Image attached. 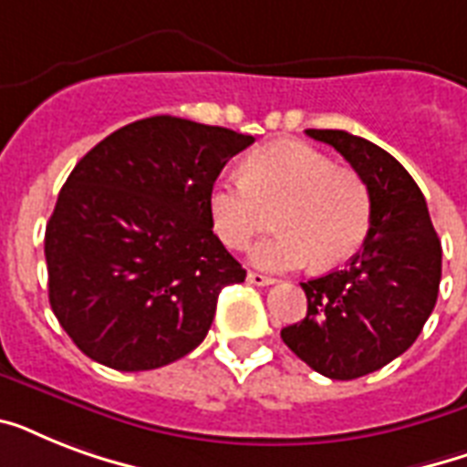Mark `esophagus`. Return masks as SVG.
I'll return each mask as SVG.
<instances>
[{"label": "esophagus", "mask_w": 467, "mask_h": 467, "mask_svg": "<svg viewBox=\"0 0 467 467\" xmlns=\"http://www.w3.org/2000/svg\"><path fill=\"white\" fill-rule=\"evenodd\" d=\"M247 281L252 285H271V284H276V278L264 276V274H259V271H249Z\"/></svg>", "instance_id": "1"}]
</instances>
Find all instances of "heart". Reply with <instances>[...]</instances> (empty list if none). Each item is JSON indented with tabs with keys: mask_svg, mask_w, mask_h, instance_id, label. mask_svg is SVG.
<instances>
[{
	"mask_svg": "<svg viewBox=\"0 0 467 467\" xmlns=\"http://www.w3.org/2000/svg\"><path fill=\"white\" fill-rule=\"evenodd\" d=\"M276 207L281 233L252 249V262L266 271L312 262L322 269L339 266L361 249L370 230L366 182L298 140L252 152L244 176H223L208 196L213 230L230 249L247 247Z\"/></svg>",
	"mask_w": 467,
	"mask_h": 467,
	"instance_id": "obj_1",
	"label": "heart"
}]
</instances>
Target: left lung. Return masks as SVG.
I'll return each mask as SVG.
<instances>
[{"label": "left lung", "instance_id": "1", "mask_svg": "<svg viewBox=\"0 0 467 467\" xmlns=\"http://www.w3.org/2000/svg\"><path fill=\"white\" fill-rule=\"evenodd\" d=\"M332 145L370 193V230L347 269L306 281L307 315L281 329L300 361L354 380L405 354L436 306L441 242L427 201L390 152L347 130H306Z\"/></svg>", "mask_w": 467, "mask_h": 467}]
</instances>
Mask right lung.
I'll return each mask as SVG.
<instances>
[{"mask_svg": "<svg viewBox=\"0 0 467 467\" xmlns=\"http://www.w3.org/2000/svg\"><path fill=\"white\" fill-rule=\"evenodd\" d=\"M254 142L174 116L135 120L77 161L46 227L47 298L82 354L152 370L205 339L247 271L213 234L208 196Z\"/></svg>", "mask_w": 467, "mask_h": 467, "instance_id": "obj_1", "label": "right lung"}]
</instances>
